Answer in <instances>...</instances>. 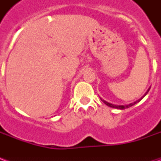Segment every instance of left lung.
I'll list each match as a JSON object with an SVG mask.
<instances>
[{
    "label": "left lung",
    "mask_w": 161,
    "mask_h": 161,
    "mask_svg": "<svg viewBox=\"0 0 161 161\" xmlns=\"http://www.w3.org/2000/svg\"><path fill=\"white\" fill-rule=\"evenodd\" d=\"M150 90V89H149ZM149 90L147 91V93H146L145 95L147 94V92L149 91ZM145 97V96H144ZM141 101V99L140 100H138V101H136L135 102V103H130V104H128V105H125V106H123V105H120V106H118V105H114V104H111V103H107V102H105L104 100H103V103H104L106 105H108V107H111V108H120V109H124V108H129V107H131V106H133V105H135V103H137L138 102Z\"/></svg>",
    "instance_id": "left-lung-1"
}]
</instances>
